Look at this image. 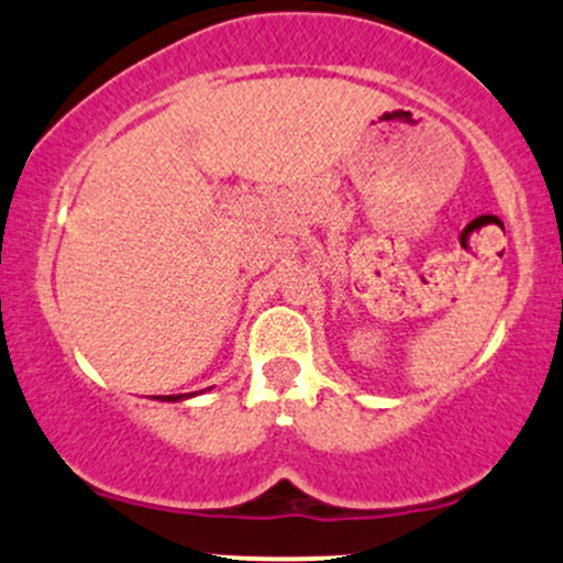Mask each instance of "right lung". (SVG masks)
<instances>
[{"mask_svg":"<svg viewBox=\"0 0 563 563\" xmlns=\"http://www.w3.org/2000/svg\"><path fill=\"white\" fill-rule=\"evenodd\" d=\"M194 394H178V396H156L159 401H183V399H191Z\"/></svg>","mask_w":563,"mask_h":563,"instance_id":"1","label":"right lung"}]
</instances>
